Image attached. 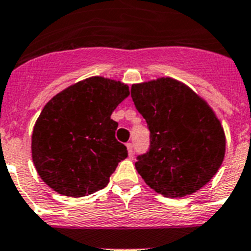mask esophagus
<instances>
[{
    "label": "esophagus",
    "instance_id": "1",
    "mask_svg": "<svg viewBox=\"0 0 251 251\" xmlns=\"http://www.w3.org/2000/svg\"><path fill=\"white\" fill-rule=\"evenodd\" d=\"M126 149H128V155L131 157V156H133V153H134L133 144H131V143H126Z\"/></svg>",
    "mask_w": 251,
    "mask_h": 251
}]
</instances>
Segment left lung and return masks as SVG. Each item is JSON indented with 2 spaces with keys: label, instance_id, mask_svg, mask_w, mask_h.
Masks as SVG:
<instances>
[{
  "label": "left lung",
  "instance_id": "1",
  "mask_svg": "<svg viewBox=\"0 0 251 251\" xmlns=\"http://www.w3.org/2000/svg\"><path fill=\"white\" fill-rule=\"evenodd\" d=\"M130 94L150 130L149 151L136 157L139 175L166 198L198 192L225 158V131L215 112L192 89L172 78L134 84Z\"/></svg>",
  "mask_w": 251,
  "mask_h": 251
}]
</instances>
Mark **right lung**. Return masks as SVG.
Instances as JSON below:
<instances>
[{
  "label": "right lung",
  "instance_id": "obj_1",
  "mask_svg": "<svg viewBox=\"0 0 251 251\" xmlns=\"http://www.w3.org/2000/svg\"><path fill=\"white\" fill-rule=\"evenodd\" d=\"M129 95L126 84L91 76L64 89L42 108L31 135L33 162L54 192L72 198L103 189L128 156L111 115Z\"/></svg>",
  "mask_w": 251,
  "mask_h": 251
}]
</instances>
